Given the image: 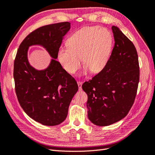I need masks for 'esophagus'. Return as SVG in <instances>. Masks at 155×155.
I'll return each mask as SVG.
<instances>
[{
	"label": "esophagus",
	"instance_id": "1",
	"mask_svg": "<svg viewBox=\"0 0 155 155\" xmlns=\"http://www.w3.org/2000/svg\"><path fill=\"white\" fill-rule=\"evenodd\" d=\"M82 84H83V82L82 81H78V87H79V90L81 91L82 88H81V86H82Z\"/></svg>",
	"mask_w": 155,
	"mask_h": 155
}]
</instances>
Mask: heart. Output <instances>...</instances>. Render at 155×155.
I'll return each mask as SVG.
<instances>
[{"label": "heart", "instance_id": "1", "mask_svg": "<svg viewBox=\"0 0 155 155\" xmlns=\"http://www.w3.org/2000/svg\"><path fill=\"white\" fill-rule=\"evenodd\" d=\"M113 38L109 31L98 26L85 27L74 33L61 47L58 59L68 73L74 74L80 67L81 58L85 64L82 73H99L108 64L112 51Z\"/></svg>", "mask_w": 155, "mask_h": 155}]
</instances>
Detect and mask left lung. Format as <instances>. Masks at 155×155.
Instances as JSON below:
<instances>
[{
  "mask_svg": "<svg viewBox=\"0 0 155 155\" xmlns=\"http://www.w3.org/2000/svg\"><path fill=\"white\" fill-rule=\"evenodd\" d=\"M115 45L106 67L82 85L87 94L88 118L95 125L108 126L128 114L139 82L138 55L133 42L113 26Z\"/></svg>",
  "mask_w": 155,
  "mask_h": 155,
  "instance_id": "obj_1",
  "label": "left lung"
}]
</instances>
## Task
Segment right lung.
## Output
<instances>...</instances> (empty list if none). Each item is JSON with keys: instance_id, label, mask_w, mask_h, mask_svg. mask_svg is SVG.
<instances>
[{"instance_id": "right-lung-1", "label": "right lung", "mask_w": 155, "mask_h": 155, "mask_svg": "<svg viewBox=\"0 0 155 155\" xmlns=\"http://www.w3.org/2000/svg\"><path fill=\"white\" fill-rule=\"evenodd\" d=\"M70 23L60 22L44 26L29 34L19 46L14 62V80L19 104L30 118L44 125L62 123L69 105L78 90L75 79L56 61L64 36ZM43 46L53 58L46 69L37 71L28 60V48Z\"/></svg>"}]
</instances>
